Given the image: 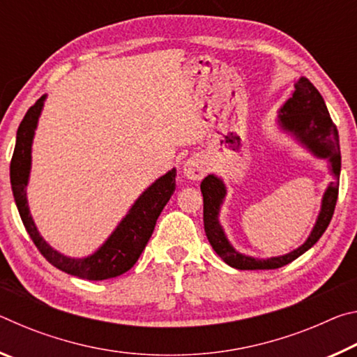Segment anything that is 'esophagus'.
<instances>
[{"label": "esophagus", "instance_id": "1", "mask_svg": "<svg viewBox=\"0 0 357 357\" xmlns=\"http://www.w3.org/2000/svg\"><path fill=\"white\" fill-rule=\"evenodd\" d=\"M204 173H206V168H204V162L202 160V157L193 155L190 159L185 160V164L183 165V174L184 178L189 181H200Z\"/></svg>", "mask_w": 357, "mask_h": 357}]
</instances>
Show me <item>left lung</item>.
Returning <instances> with one entry per match:
<instances>
[{"mask_svg":"<svg viewBox=\"0 0 357 357\" xmlns=\"http://www.w3.org/2000/svg\"><path fill=\"white\" fill-rule=\"evenodd\" d=\"M277 124L285 134L293 137L302 148H305L317 159L328 160L334 181L326 187L317 222L304 244L280 257L253 258L238 252L229 244L225 229L220 225L219 219L220 208L227 197V185L222 178L215 176V174H208L200 185L203 193L204 231H206L209 244L213 245L217 255L234 269H277L294 261L296 258L317 244V241L323 236L326 228H328L332 214H334L342 167L340 143H338L337 128L329 116L323 96L318 93V89L313 86L309 78L301 77L294 83L291 98L280 107Z\"/></svg>","mask_w":357,"mask_h":357,"instance_id":"1","label":"left lung"}]
</instances>
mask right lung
Returning <instances> with one entry per match:
<instances>
[{"label":"right lung","instance_id":"1","mask_svg":"<svg viewBox=\"0 0 357 357\" xmlns=\"http://www.w3.org/2000/svg\"><path fill=\"white\" fill-rule=\"evenodd\" d=\"M47 94L26 112L25 118L17 130V140L14 155L10 160V185L14 193L17 209H19L23 225L31 236L33 243L44 255L48 263H52L63 273H68L84 280H105L118 277L137 263L142 252L146 247L151 234L154 231L157 217L170 200L176 189V168H172L164 176L155 179L148 189L142 192L132 204L118 227L113 229L110 236L91 255L83 258H72L58 252L40 236L38 227L33 220L31 211L28 206L26 185L31 173V149L36 129L44 108Z\"/></svg>","mask_w":357,"mask_h":357}]
</instances>
